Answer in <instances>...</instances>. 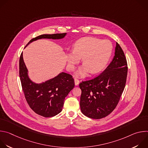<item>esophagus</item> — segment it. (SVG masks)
Returning a JSON list of instances; mask_svg holds the SVG:
<instances>
[{"label": "esophagus", "mask_w": 148, "mask_h": 148, "mask_svg": "<svg viewBox=\"0 0 148 148\" xmlns=\"http://www.w3.org/2000/svg\"><path fill=\"white\" fill-rule=\"evenodd\" d=\"M74 82H75V86H78V84H79V81L78 79H77V78H74Z\"/></svg>", "instance_id": "34e87169"}]
</instances>
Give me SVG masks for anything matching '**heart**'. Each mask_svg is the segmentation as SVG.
<instances>
[{
    "instance_id": "obj_1",
    "label": "heart",
    "mask_w": 148,
    "mask_h": 148,
    "mask_svg": "<svg viewBox=\"0 0 148 148\" xmlns=\"http://www.w3.org/2000/svg\"><path fill=\"white\" fill-rule=\"evenodd\" d=\"M112 51V45L110 41L84 37L74 43L73 52L67 54V61L72 69L82 58L83 66L76 73V75L84 77L90 72L94 74L101 71L107 65Z\"/></svg>"
}]
</instances>
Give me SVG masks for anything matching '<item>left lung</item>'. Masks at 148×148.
Returning a JSON list of instances; mask_svg holds the SVG:
<instances>
[{
	"label": "left lung",
	"mask_w": 148,
	"mask_h": 148,
	"mask_svg": "<svg viewBox=\"0 0 148 148\" xmlns=\"http://www.w3.org/2000/svg\"><path fill=\"white\" fill-rule=\"evenodd\" d=\"M116 45L115 56L106 69L97 77L79 84L81 111L90 118L101 119L111 114L124 90L127 61L119 45Z\"/></svg>",
	"instance_id": "8db88e82"
}]
</instances>
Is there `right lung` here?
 I'll use <instances>...</instances> for the list:
<instances>
[{
	"label": "right lung",
	"mask_w": 148,
	"mask_h": 148,
	"mask_svg": "<svg viewBox=\"0 0 148 148\" xmlns=\"http://www.w3.org/2000/svg\"><path fill=\"white\" fill-rule=\"evenodd\" d=\"M66 34H42L32 38L26 47L38 39H61ZM19 75L25 98L30 107L37 114L46 118L54 116L61 111L65 98L75 86L72 75L64 72L45 82L36 84L33 82L29 77L23 53L19 60Z\"/></svg>",
	"instance_id": "add662e5"
}]
</instances>
